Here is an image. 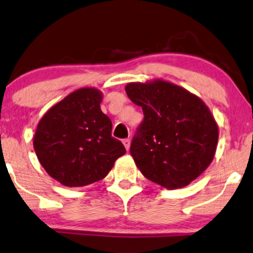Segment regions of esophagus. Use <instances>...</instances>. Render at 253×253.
<instances>
[{
	"label": "esophagus",
	"instance_id": "1",
	"mask_svg": "<svg viewBox=\"0 0 253 253\" xmlns=\"http://www.w3.org/2000/svg\"><path fill=\"white\" fill-rule=\"evenodd\" d=\"M123 144H124V146H126V151H129V149H130V144H131V140H130L129 138L123 139Z\"/></svg>",
	"mask_w": 253,
	"mask_h": 253
}]
</instances>
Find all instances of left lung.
I'll list each match as a JSON object with an SVG mask.
<instances>
[{
  "instance_id": "8db88e82",
  "label": "left lung",
  "mask_w": 253,
  "mask_h": 253,
  "mask_svg": "<svg viewBox=\"0 0 253 253\" xmlns=\"http://www.w3.org/2000/svg\"><path fill=\"white\" fill-rule=\"evenodd\" d=\"M126 91L144 113L130 147L142 174L167 189L189 185L211 165L217 147L218 126L209 108L162 79L130 83Z\"/></svg>"
}]
</instances>
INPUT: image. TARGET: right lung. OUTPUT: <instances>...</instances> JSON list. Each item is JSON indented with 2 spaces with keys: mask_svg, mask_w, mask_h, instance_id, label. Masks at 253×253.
I'll return each mask as SVG.
<instances>
[{
  "mask_svg": "<svg viewBox=\"0 0 253 253\" xmlns=\"http://www.w3.org/2000/svg\"><path fill=\"white\" fill-rule=\"evenodd\" d=\"M103 94L94 87L74 90L39 121L34 149L47 174L66 187H83L107 176L126 147L111 136L101 110Z\"/></svg>",
  "mask_w": 253,
  "mask_h": 253,
  "instance_id": "right-lung-1",
  "label": "right lung"
}]
</instances>
